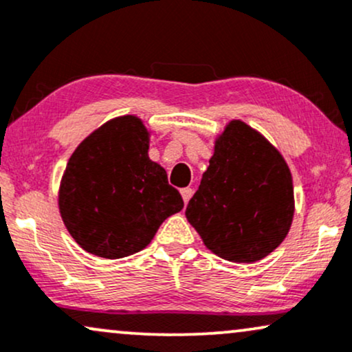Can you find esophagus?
<instances>
[{
	"label": "esophagus",
	"mask_w": 352,
	"mask_h": 352,
	"mask_svg": "<svg viewBox=\"0 0 352 352\" xmlns=\"http://www.w3.org/2000/svg\"><path fill=\"white\" fill-rule=\"evenodd\" d=\"M180 193H182V198H184V203H185V205H187V203L190 201V198H192L193 190L190 188V187H185V188L180 190Z\"/></svg>",
	"instance_id": "1"
}]
</instances>
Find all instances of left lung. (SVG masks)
I'll return each instance as SVG.
<instances>
[{"label": "left lung", "instance_id": "obj_1", "mask_svg": "<svg viewBox=\"0 0 352 352\" xmlns=\"http://www.w3.org/2000/svg\"><path fill=\"white\" fill-rule=\"evenodd\" d=\"M294 211L280 152L245 122H228L185 211L206 248L231 262L261 261L289 234Z\"/></svg>", "mask_w": 352, "mask_h": 352}]
</instances>
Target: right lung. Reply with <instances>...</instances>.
I'll return each instance as SVG.
<instances>
[{
	"mask_svg": "<svg viewBox=\"0 0 352 352\" xmlns=\"http://www.w3.org/2000/svg\"><path fill=\"white\" fill-rule=\"evenodd\" d=\"M149 131L133 114L85 138L63 172L58 210L87 252L121 259L142 251L159 226L184 208L167 172L149 159Z\"/></svg>",
	"mask_w": 352,
	"mask_h": 352,
	"instance_id": "1",
	"label": "right lung"
}]
</instances>
